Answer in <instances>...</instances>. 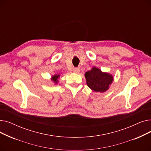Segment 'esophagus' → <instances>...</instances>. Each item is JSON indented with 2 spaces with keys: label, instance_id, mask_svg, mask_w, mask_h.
Wrapping results in <instances>:
<instances>
[{
  "label": "esophagus",
  "instance_id": "obj_1",
  "mask_svg": "<svg viewBox=\"0 0 151 151\" xmlns=\"http://www.w3.org/2000/svg\"><path fill=\"white\" fill-rule=\"evenodd\" d=\"M80 68L79 67H76L73 69V72L75 73H80Z\"/></svg>",
  "mask_w": 151,
  "mask_h": 151
}]
</instances>
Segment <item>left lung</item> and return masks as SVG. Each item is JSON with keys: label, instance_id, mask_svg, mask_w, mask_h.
Listing matches in <instances>:
<instances>
[{"label": "left lung", "instance_id": "left-lung-1", "mask_svg": "<svg viewBox=\"0 0 151 151\" xmlns=\"http://www.w3.org/2000/svg\"><path fill=\"white\" fill-rule=\"evenodd\" d=\"M86 84L93 91L104 93L109 88V85L114 81L113 76L107 72H104L96 67L86 71L84 74Z\"/></svg>", "mask_w": 151, "mask_h": 151}]
</instances>
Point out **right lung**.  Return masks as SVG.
I'll list each match as a JSON object with an SVG mask.
<instances>
[{
  "mask_svg": "<svg viewBox=\"0 0 151 151\" xmlns=\"http://www.w3.org/2000/svg\"><path fill=\"white\" fill-rule=\"evenodd\" d=\"M60 75L59 73V74H56V75H54L53 76H51V80L54 83V84H58V83H59V80L60 78Z\"/></svg>",
  "mask_w": 151,
  "mask_h": 151,
  "instance_id": "add662e5",
  "label": "right lung"
}]
</instances>
